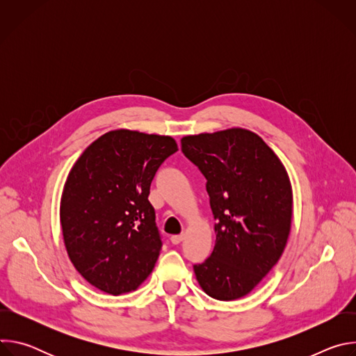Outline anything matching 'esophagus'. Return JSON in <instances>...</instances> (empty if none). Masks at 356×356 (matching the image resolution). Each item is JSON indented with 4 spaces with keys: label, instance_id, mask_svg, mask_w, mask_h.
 <instances>
[{
    "label": "esophagus",
    "instance_id": "obj_1",
    "mask_svg": "<svg viewBox=\"0 0 356 356\" xmlns=\"http://www.w3.org/2000/svg\"><path fill=\"white\" fill-rule=\"evenodd\" d=\"M183 239H184V234H180V235H173V236H170V242H172L173 245H179L180 242H183Z\"/></svg>",
    "mask_w": 356,
    "mask_h": 356
}]
</instances>
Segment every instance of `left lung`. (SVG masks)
I'll return each instance as SVG.
<instances>
[{
	"label": "left lung",
	"instance_id": "obj_1",
	"mask_svg": "<svg viewBox=\"0 0 356 356\" xmlns=\"http://www.w3.org/2000/svg\"><path fill=\"white\" fill-rule=\"evenodd\" d=\"M181 150L207 179L216 246L194 265L200 287L229 301L255 289L286 248L293 214L289 175L255 132L229 128L181 138Z\"/></svg>",
	"mask_w": 356,
	"mask_h": 356
}]
</instances>
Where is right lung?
<instances>
[{
    "label": "right lung",
    "instance_id": "right-lung-1",
    "mask_svg": "<svg viewBox=\"0 0 356 356\" xmlns=\"http://www.w3.org/2000/svg\"><path fill=\"white\" fill-rule=\"evenodd\" d=\"M175 152L172 136L115 129L73 165L60 200L63 241L76 270L98 290L134 291L154 270L162 241L147 195Z\"/></svg>",
    "mask_w": 356,
    "mask_h": 356
}]
</instances>
